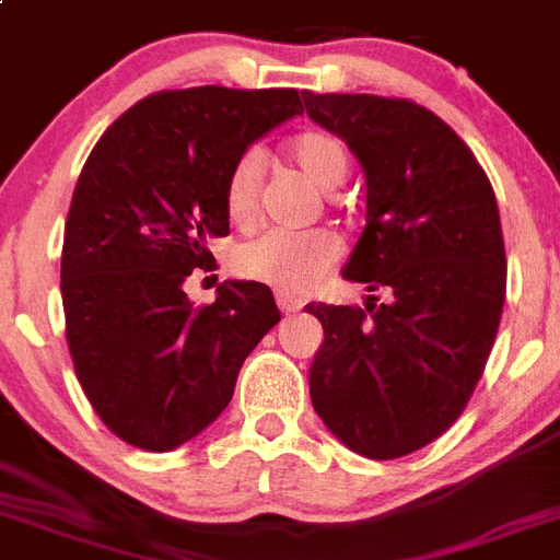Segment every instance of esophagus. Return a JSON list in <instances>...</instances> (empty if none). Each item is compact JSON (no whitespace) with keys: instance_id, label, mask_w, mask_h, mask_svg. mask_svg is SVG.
<instances>
[{"instance_id":"1","label":"esophagus","mask_w":560,"mask_h":560,"mask_svg":"<svg viewBox=\"0 0 560 560\" xmlns=\"http://www.w3.org/2000/svg\"><path fill=\"white\" fill-rule=\"evenodd\" d=\"M276 304H279V310L284 313V316H290V313H299V310L304 307L302 299H295V295H290V293H276Z\"/></svg>"}]
</instances>
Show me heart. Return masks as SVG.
Wrapping results in <instances>:
<instances>
[{
  "label": "heart",
  "mask_w": 560,
  "mask_h": 560,
  "mask_svg": "<svg viewBox=\"0 0 560 560\" xmlns=\"http://www.w3.org/2000/svg\"><path fill=\"white\" fill-rule=\"evenodd\" d=\"M288 156L322 190L341 185L350 171V159L341 142L336 136L318 130L295 136L288 144ZM258 190H261V159L250 150L236 159L224 182V210L230 222L244 228L256 219ZM338 253L341 247L327 230H307V233L270 230L236 247L233 267L242 279L261 281L281 293L302 295L327 276V270L336 265Z\"/></svg>",
  "instance_id": "b5f03b06"
}]
</instances>
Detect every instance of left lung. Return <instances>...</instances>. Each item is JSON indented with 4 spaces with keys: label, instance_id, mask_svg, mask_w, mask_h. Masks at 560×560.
<instances>
[{
    "label": "left lung",
    "instance_id": "left-lung-1",
    "mask_svg": "<svg viewBox=\"0 0 560 560\" xmlns=\"http://www.w3.org/2000/svg\"><path fill=\"white\" fill-rule=\"evenodd\" d=\"M302 96L368 178V228L341 276L389 293L307 304L324 327L313 410L352 453L401 458L453 427L495 341L506 293L495 192L458 133L416 102Z\"/></svg>",
    "mask_w": 560,
    "mask_h": 560
}]
</instances>
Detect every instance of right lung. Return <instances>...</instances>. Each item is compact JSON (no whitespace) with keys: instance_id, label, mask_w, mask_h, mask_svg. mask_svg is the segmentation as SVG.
<instances>
[{"instance_id":"obj_1","label":"right lung","mask_w":560,"mask_h":560,"mask_svg":"<svg viewBox=\"0 0 560 560\" xmlns=\"http://www.w3.org/2000/svg\"><path fill=\"white\" fill-rule=\"evenodd\" d=\"M302 116L293 88L162 91L113 121L82 167L62 247V304L79 384L121 441L167 453L233 398L279 324L270 288L224 281L192 307L185 281L228 236L224 182L253 142Z\"/></svg>"}]
</instances>
